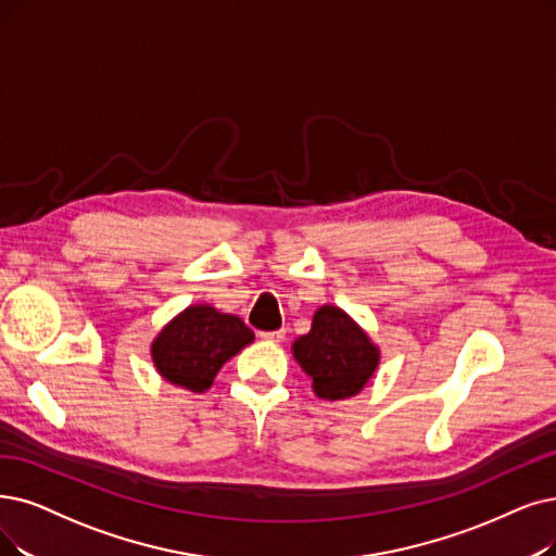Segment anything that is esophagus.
Masks as SVG:
<instances>
[{"label":"esophagus","mask_w":556,"mask_h":556,"mask_svg":"<svg viewBox=\"0 0 556 556\" xmlns=\"http://www.w3.org/2000/svg\"><path fill=\"white\" fill-rule=\"evenodd\" d=\"M260 338H262L264 342H274V344H278V342H282V340H285V330H269V332H260Z\"/></svg>","instance_id":"esophagus-1"}]
</instances>
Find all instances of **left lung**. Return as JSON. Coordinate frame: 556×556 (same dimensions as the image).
<instances>
[{"label":"left lung","instance_id":"left-lung-1","mask_svg":"<svg viewBox=\"0 0 556 556\" xmlns=\"http://www.w3.org/2000/svg\"><path fill=\"white\" fill-rule=\"evenodd\" d=\"M292 355L313 379L324 402L358 394L381 365V349L369 332L338 305H319L309 332L292 342Z\"/></svg>","mask_w":556,"mask_h":556}]
</instances>
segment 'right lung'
I'll return each mask as SVG.
<instances>
[{
    "instance_id": "add662e5",
    "label": "right lung",
    "mask_w": 556,
    "mask_h": 556,
    "mask_svg": "<svg viewBox=\"0 0 556 556\" xmlns=\"http://www.w3.org/2000/svg\"><path fill=\"white\" fill-rule=\"evenodd\" d=\"M253 340L255 332L237 315L220 313L210 303H193L157 332L150 355L166 383L203 394L218 369Z\"/></svg>"
}]
</instances>
